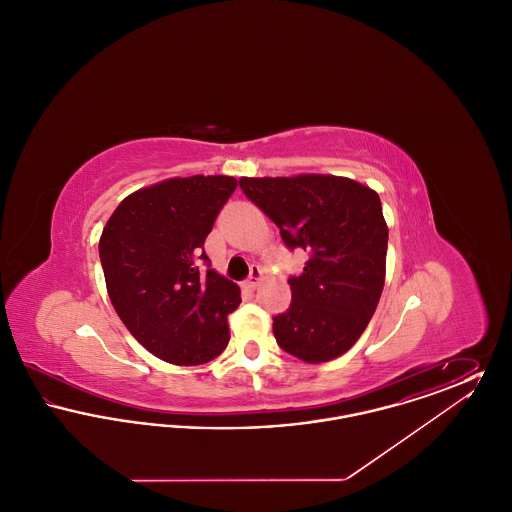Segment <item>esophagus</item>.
I'll return each mask as SVG.
<instances>
[{"instance_id": "esophagus-1", "label": "esophagus", "mask_w": 512, "mask_h": 512, "mask_svg": "<svg viewBox=\"0 0 512 512\" xmlns=\"http://www.w3.org/2000/svg\"><path fill=\"white\" fill-rule=\"evenodd\" d=\"M261 276H263V270H261V268L251 267L249 278L245 280V286H247V288H251V290H255V288L259 286V280H261Z\"/></svg>"}]
</instances>
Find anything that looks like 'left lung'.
<instances>
[{
	"instance_id": "left-lung-1",
	"label": "left lung",
	"mask_w": 512,
	"mask_h": 512,
	"mask_svg": "<svg viewBox=\"0 0 512 512\" xmlns=\"http://www.w3.org/2000/svg\"><path fill=\"white\" fill-rule=\"evenodd\" d=\"M244 194L309 255L288 280L292 303L272 318L278 345L305 363L343 355L365 332L386 278L388 224L380 197L351 178L297 174L240 178Z\"/></svg>"
}]
</instances>
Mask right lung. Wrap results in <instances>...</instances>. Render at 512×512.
I'll use <instances>...</instances> for the list:
<instances>
[{
    "mask_svg": "<svg viewBox=\"0 0 512 512\" xmlns=\"http://www.w3.org/2000/svg\"><path fill=\"white\" fill-rule=\"evenodd\" d=\"M236 186L234 176L219 174L153 184L124 197L101 232L99 259L117 315L171 365L209 363L230 340L240 288L209 268L203 244Z\"/></svg>",
    "mask_w": 512,
    "mask_h": 512,
    "instance_id": "obj_1",
    "label": "right lung"
}]
</instances>
